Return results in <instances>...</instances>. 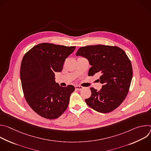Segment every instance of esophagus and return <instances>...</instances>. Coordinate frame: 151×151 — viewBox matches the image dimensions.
<instances>
[{
    "instance_id": "esophagus-1",
    "label": "esophagus",
    "mask_w": 151,
    "mask_h": 151,
    "mask_svg": "<svg viewBox=\"0 0 151 151\" xmlns=\"http://www.w3.org/2000/svg\"><path fill=\"white\" fill-rule=\"evenodd\" d=\"M75 88H76V90H78L80 91V90H82L83 88V87H81V86L76 85V86H75Z\"/></svg>"
}]
</instances>
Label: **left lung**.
<instances>
[{"label": "left lung", "instance_id": "8db88e82", "mask_svg": "<svg viewBox=\"0 0 151 151\" xmlns=\"http://www.w3.org/2000/svg\"><path fill=\"white\" fill-rule=\"evenodd\" d=\"M76 55L88 60V76L99 75L103 85L99 91L90 88L91 96L86 103L100 113L116 109L127 96L133 77L132 63L125 51L116 46L89 45L81 47Z\"/></svg>", "mask_w": 151, "mask_h": 151}]
</instances>
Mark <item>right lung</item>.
I'll list each match as a JSON object with an SVG mask.
<instances>
[{"label":"right lung","instance_id":"1","mask_svg":"<svg viewBox=\"0 0 151 151\" xmlns=\"http://www.w3.org/2000/svg\"><path fill=\"white\" fill-rule=\"evenodd\" d=\"M75 48L42 43L23 58L20 79L24 96L31 108L42 117L57 118L68 108L75 88L72 85L60 86L55 81V73L63 70L64 61Z\"/></svg>","mask_w":151,"mask_h":151}]
</instances>
